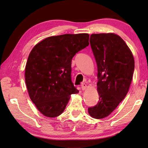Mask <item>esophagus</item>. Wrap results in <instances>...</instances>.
I'll return each instance as SVG.
<instances>
[{
  "label": "esophagus",
  "instance_id": "esophagus-1",
  "mask_svg": "<svg viewBox=\"0 0 148 148\" xmlns=\"http://www.w3.org/2000/svg\"><path fill=\"white\" fill-rule=\"evenodd\" d=\"M81 88H82L83 91L84 90H86L87 88V85L85 83H82V84H81Z\"/></svg>",
  "mask_w": 148,
  "mask_h": 148
}]
</instances>
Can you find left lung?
<instances>
[{"label": "left lung", "instance_id": "left-lung-1", "mask_svg": "<svg viewBox=\"0 0 148 148\" xmlns=\"http://www.w3.org/2000/svg\"><path fill=\"white\" fill-rule=\"evenodd\" d=\"M89 42L98 67L99 101L88 108V112L93 118L103 119L125 98L132 82L135 62L127 45L116 34H92Z\"/></svg>", "mask_w": 148, "mask_h": 148}]
</instances>
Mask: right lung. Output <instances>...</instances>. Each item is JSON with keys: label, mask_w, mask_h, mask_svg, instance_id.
<instances>
[{"label": "right lung", "mask_w": 148, "mask_h": 148, "mask_svg": "<svg viewBox=\"0 0 148 148\" xmlns=\"http://www.w3.org/2000/svg\"><path fill=\"white\" fill-rule=\"evenodd\" d=\"M87 33L45 38L35 45L25 66V83L30 98L44 116L63 112L72 94L78 91L71 82V60L89 45Z\"/></svg>", "instance_id": "obj_1"}]
</instances>
